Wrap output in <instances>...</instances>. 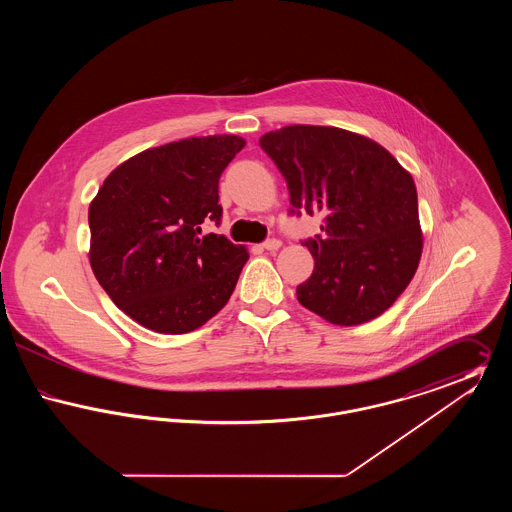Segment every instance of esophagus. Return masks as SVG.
Returning a JSON list of instances; mask_svg holds the SVG:
<instances>
[{
	"mask_svg": "<svg viewBox=\"0 0 512 512\" xmlns=\"http://www.w3.org/2000/svg\"><path fill=\"white\" fill-rule=\"evenodd\" d=\"M263 247H265L267 251H278V249L282 247V242L276 240V238H270V240H267V242L263 244Z\"/></svg>",
	"mask_w": 512,
	"mask_h": 512,
	"instance_id": "obj_1",
	"label": "esophagus"
}]
</instances>
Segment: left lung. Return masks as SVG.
<instances>
[{
    "instance_id": "1",
    "label": "left lung",
    "mask_w": 512,
    "mask_h": 512,
    "mask_svg": "<svg viewBox=\"0 0 512 512\" xmlns=\"http://www.w3.org/2000/svg\"><path fill=\"white\" fill-rule=\"evenodd\" d=\"M259 144L284 174L293 209L324 217L322 236L303 242L315 268L297 301L338 326L380 317L422 255L411 172L386 147L336 126L292 124Z\"/></svg>"
}]
</instances>
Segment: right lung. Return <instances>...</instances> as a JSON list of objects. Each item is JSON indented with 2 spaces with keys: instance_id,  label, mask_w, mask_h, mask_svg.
<instances>
[{
  "instance_id": "obj_1",
  "label": "right lung",
  "mask_w": 512,
  "mask_h": 512,
  "mask_svg": "<svg viewBox=\"0 0 512 512\" xmlns=\"http://www.w3.org/2000/svg\"><path fill=\"white\" fill-rule=\"evenodd\" d=\"M234 134L149 147L111 172L88 209L90 265L132 320L186 334L228 303L249 259L244 245L201 234L222 217L219 178L244 149Z\"/></svg>"
}]
</instances>
